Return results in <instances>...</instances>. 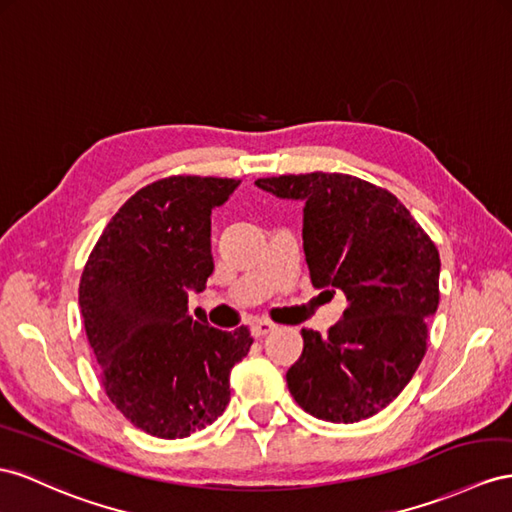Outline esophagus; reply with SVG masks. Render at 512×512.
<instances>
[{
    "mask_svg": "<svg viewBox=\"0 0 512 512\" xmlns=\"http://www.w3.org/2000/svg\"><path fill=\"white\" fill-rule=\"evenodd\" d=\"M274 329H277V324H272L268 320H257V322H253V329L251 331H253L255 337H266Z\"/></svg>",
    "mask_w": 512,
    "mask_h": 512,
    "instance_id": "obj_1",
    "label": "esophagus"
}]
</instances>
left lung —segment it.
<instances>
[{"label": "left lung", "instance_id": "obj_1", "mask_svg": "<svg viewBox=\"0 0 512 512\" xmlns=\"http://www.w3.org/2000/svg\"><path fill=\"white\" fill-rule=\"evenodd\" d=\"M279 199L303 201V248L313 287H337L348 307L305 348L287 387L324 422L383 411L422 363L428 318L439 307V251L391 192L342 173L257 179Z\"/></svg>", "mask_w": 512, "mask_h": 512}]
</instances>
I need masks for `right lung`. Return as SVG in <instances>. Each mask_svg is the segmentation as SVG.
Instances as JSON below:
<instances>
[{
    "instance_id": "add662e5",
    "label": "right lung",
    "mask_w": 512,
    "mask_h": 512,
    "mask_svg": "<svg viewBox=\"0 0 512 512\" xmlns=\"http://www.w3.org/2000/svg\"><path fill=\"white\" fill-rule=\"evenodd\" d=\"M238 179L168 177L138 190L112 216L80 281V307L108 398L131 424L181 439L222 415L229 376L251 350L188 313V294L214 272L212 209Z\"/></svg>"
}]
</instances>
